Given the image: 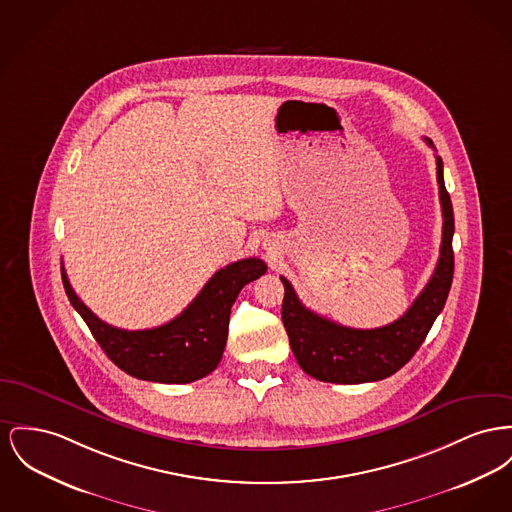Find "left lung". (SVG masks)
<instances>
[{
  "label": "left lung",
  "mask_w": 512,
  "mask_h": 512,
  "mask_svg": "<svg viewBox=\"0 0 512 512\" xmlns=\"http://www.w3.org/2000/svg\"><path fill=\"white\" fill-rule=\"evenodd\" d=\"M425 143L433 147L427 137ZM435 160L443 209L441 255L427 286L400 319L379 329L342 327L307 309L296 296L292 284L280 276L284 284L282 323L296 360L313 379L338 385H358L391 377L412 360L437 315L443 311L454 272V214L443 178V160L441 156H435Z\"/></svg>",
  "instance_id": "obj_1"
}]
</instances>
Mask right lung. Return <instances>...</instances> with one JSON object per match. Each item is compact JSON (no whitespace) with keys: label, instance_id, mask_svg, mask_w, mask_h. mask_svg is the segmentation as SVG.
Segmentation results:
<instances>
[{"label":"right lung","instance_id":"add662e5","mask_svg":"<svg viewBox=\"0 0 512 512\" xmlns=\"http://www.w3.org/2000/svg\"><path fill=\"white\" fill-rule=\"evenodd\" d=\"M265 272L267 265L261 259L236 261L214 272L176 319L145 331H125L100 321L77 298L63 267L61 280L67 298L91 329L94 340L121 371L143 381L181 385L203 379L216 369L228 340L234 301L245 284Z\"/></svg>","mask_w":512,"mask_h":512}]
</instances>
